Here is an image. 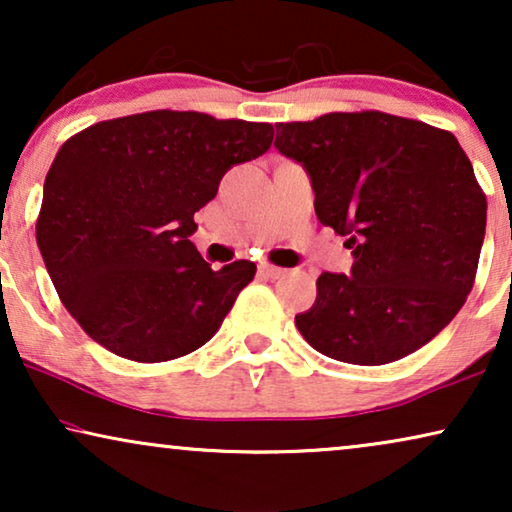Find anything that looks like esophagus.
Wrapping results in <instances>:
<instances>
[{"mask_svg": "<svg viewBox=\"0 0 512 512\" xmlns=\"http://www.w3.org/2000/svg\"><path fill=\"white\" fill-rule=\"evenodd\" d=\"M261 272H263V275L268 277V279H279V277H284L289 270L277 268V265H270V263H263V265H261Z\"/></svg>", "mask_w": 512, "mask_h": 512, "instance_id": "esophagus-1", "label": "esophagus"}]
</instances>
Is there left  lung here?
Instances as JSON below:
<instances>
[{
	"label": "left lung",
	"mask_w": 512,
	"mask_h": 512,
	"mask_svg": "<svg viewBox=\"0 0 512 512\" xmlns=\"http://www.w3.org/2000/svg\"><path fill=\"white\" fill-rule=\"evenodd\" d=\"M275 128L277 151L310 177L317 219L354 256L349 275L321 272L298 331L356 366L417 352L466 303L485 240L487 198L457 137L382 111Z\"/></svg>",
	"instance_id": "8db88e82"
}]
</instances>
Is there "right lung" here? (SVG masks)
Instances as JSON below:
<instances>
[{"label":"right lung","mask_w":512,"mask_h":512,"mask_svg":"<svg viewBox=\"0 0 512 512\" xmlns=\"http://www.w3.org/2000/svg\"><path fill=\"white\" fill-rule=\"evenodd\" d=\"M270 123L198 111L102 121L60 146L44 181L37 244L62 305L123 359H179L212 340L256 275L212 270L188 240L233 165L263 156Z\"/></svg>","instance_id":"1"}]
</instances>
